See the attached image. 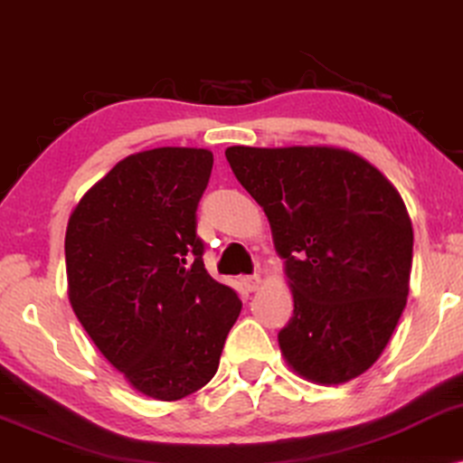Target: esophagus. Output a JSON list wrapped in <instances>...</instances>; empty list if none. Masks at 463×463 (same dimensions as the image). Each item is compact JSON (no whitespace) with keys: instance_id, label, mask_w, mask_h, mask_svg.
<instances>
[{"instance_id":"34e87169","label":"esophagus","mask_w":463,"mask_h":463,"mask_svg":"<svg viewBox=\"0 0 463 463\" xmlns=\"http://www.w3.org/2000/svg\"><path fill=\"white\" fill-rule=\"evenodd\" d=\"M259 287H261V278H259V274H252V276H246L244 278V288L249 290V293H252V290H257Z\"/></svg>"}]
</instances>
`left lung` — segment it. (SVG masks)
<instances>
[{
  "label": "left lung",
  "mask_w": 463,
  "mask_h": 463,
  "mask_svg": "<svg viewBox=\"0 0 463 463\" xmlns=\"http://www.w3.org/2000/svg\"><path fill=\"white\" fill-rule=\"evenodd\" d=\"M268 214L295 309L278 333L287 363L314 383L363 375L394 333L409 295L413 227L379 170L337 147H227Z\"/></svg>",
  "instance_id": "obj_1"
}]
</instances>
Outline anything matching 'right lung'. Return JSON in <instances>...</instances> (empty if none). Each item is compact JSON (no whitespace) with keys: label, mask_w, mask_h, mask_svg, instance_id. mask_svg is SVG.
Instances as JSON below:
<instances>
[{"label":"right lung","mask_w":463,"mask_h":463,"mask_svg":"<svg viewBox=\"0 0 463 463\" xmlns=\"http://www.w3.org/2000/svg\"><path fill=\"white\" fill-rule=\"evenodd\" d=\"M213 154L157 147L124 157L69 217V301L135 390L179 401L219 369L236 290L213 280L195 232Z\"/></svg>","instance_id":"right-lung-1"}]
</instances>
